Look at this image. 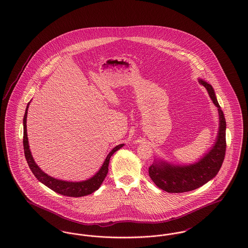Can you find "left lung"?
I'll return each instance as SVG.
<instances>
[{
	"label": "left lung",
	"instance_id": "left-lung-1",
	"mask_svg": "<svg viewBox=\"0 0 248 248\" xmlns=\"http://www.w3.org/2000/svg\"><path fill=\"white\" fill-rule=\"evenodd\" d=\"M199 83L206 88L214 104L217 107L219 115L217 139L212 150L196 164L177 166L155 162L149 167V175L155 185L167 192L181 193L199 188L217 176L224 161L227 146L224 114L217 100L212 85L200 79Z\"/></svg>",
	"mask_w": 248,
	"mask_h": 248
}]
</instances>
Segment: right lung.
I'll return each mask as SVG.
<instances>
[{"instance_id":"1","label":"right lung","mask_w":248,"mask_h":248,"mask_svg":"<svg viewBox=\"0 0 248 248\" xmlns=\"http://www.w3.org/2000/svg\"><path fill=\"white\" fill-rule=\"evenodd\" d=\"M28 108L29 104L26 108L25 111V115L23 118V146H24V154H25V158L27 160V163L30 166L31 172L33 173V175L35 176L36 178L42 182L43 184H45L46 186H47L49 189L58 192L61 195L64 196H69V197H82L85 196L88 194L93 193L94 190L98 189L100 187V185L102 184V182L104 181L107 174H108V163H109V159L111 157V155L114 154L116 151H118L119 149H121L124 144H121L116 146L114 149H112V151L108 154L106 160L104 162V164L101 166V168L99 169V171L94 175V177L89 178L88 180L85 181H81V182H69V181H63V180H59L57 178L50 177L46 175V173H44L39 166L36 165L31 153L30 151V146H29V142H28V136H27V114H28Z\"/></svg>"}]
</instances>
